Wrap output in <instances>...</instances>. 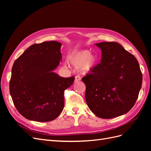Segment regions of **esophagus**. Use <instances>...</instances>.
<instances>
[{
	"instance_id": "1",
	"label": "esophagus",
	"mask_w": 151,
	"mask_h": 151,
	"mask_svg": "<svg viewBox=\"0 0 151 151\" xmlns=\"http://www.w3.org/2000/svg\"><path fill=\"white\" fill-rule=\"evenodd\" d=\"M81 77L79 76H76V77H75V83L81 81Z\"/></svg>"
}]
</instances>
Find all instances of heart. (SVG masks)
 I'll use <instances>...</instances> for the list:
<instances>
[{"instance_id": "1", "label": "heart", "mask_w": 151, "mask_h": 151, "mask_svg": "<svg viewBox=\"0 0 151 151\" xmlns=\"http://www.w3.org/2000/svg\"><path fill=\"white\" fill-rule=\"evenodd\" d=\"M68 60L72 65L80 66V70L83 74L89 72L96 64L97 57L93 53H89L88 50H84L71 55Z\"/></svg>"}]
</instances>
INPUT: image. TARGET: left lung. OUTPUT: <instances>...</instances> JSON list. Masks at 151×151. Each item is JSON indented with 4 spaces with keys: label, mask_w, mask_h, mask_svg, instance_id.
Instances as JSON below:
<instances>
[{
    "label": "left lung",
    "mask_w": 151,
    "mask_h": 151,
    "mask_svg": "<svg viewBox=\"0 0 151 151\" xmlns=\"http://www.w3.org/2000/svg\"><path fill=\"white\" fill-rule=\"evenodd\" d=\"M101 50V62L82 81L85 98L97 116L109 119L129 112L138 98L142 83L138 61L116 42L96 44Z\"/></svg>",
    "instance_id": "left-lung-1"
}]
</instances>
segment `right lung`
Masks as SVG:
<instances>
[{
    "instance_id": "obj_1",
    "label": "right lung",
    "mask_w": 151,
    "mask_h": 151,
    "mask_svg": "<svg viewBox=\"0 0 151 151\" xmlns=\"http://www.w3.org/2000/svg\"><path fill=\"white\" fill-rule=\"evenodd\" d=\"M61 46L56 41L33 44L14 63L10 94L17 110L27 119L50 122L63 110L64 91L75 77L53 72L61 60Z\"/></svg>"
}]
</instances>
